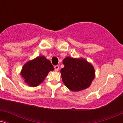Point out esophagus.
I'll list each match as a JSON object with an SVG mask.
<instances>
[{"mask_svg":"<svg viewBox=\"0 0 123 123\" xmlns=\"http://www.w3.org/2000/svg\"><path fill=\"white\" fill-rule=\"evenodd\" d=\"M59 66L58 65H55L54 66V70H55V71H58L59 69Z\"/></svg>","mask_w":123,"mask_h":123,"instance_id":"esophagus-1","label":"esophagus"}]
</instances>
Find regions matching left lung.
Wrapping results in <instances>:
<instances>
[{"label":"left lung","mask_w":123,"mask_h":123,"mask_svg":"<svg viewBox=\"0 0 123 123\" xmlns=\"http://www.w3.org/2000/svg\"><path fill=\"white\" fill-rule=\"evenodd\" d=\"M65 66L61 70L63 83L70 90L79 91L90 87L95 77V71L91 63L84 59L66 57Z\"/></svg>","instance_id":"left-lung-1"}]
</instances>
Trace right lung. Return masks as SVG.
Here are the masks:
<instances>
[{
    "instance_id": "1",
    "label": "right lung",
    "mask_w": 123,
    "mask_h": 123,
    "mask_svg": "<svg viewBox=\"0 0 123 123\" xmlns=\"http://www.w3.org/2000/svg\"><path fill=\"white\" fill-rule=\"evenodd\" d=\"M53 70V65L50 61L40 56L25 63L21 74L28 85L36 87L43 82L50 70Z\"/></svg>"
}]
</instances>
